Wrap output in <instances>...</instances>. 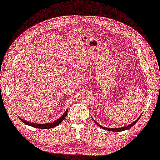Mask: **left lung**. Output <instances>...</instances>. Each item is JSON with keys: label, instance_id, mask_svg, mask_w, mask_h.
Here are the masks:
<instances>
[{"label": "left lung", "instance_id": "1", "mask_svg": "<svg viewBox=\"0 0 160 160\" xmlns=\"http://www.w3.org/2000/svg\"><path fill=\"white\" fill-rule=\"evenodd\" d=\"M139 119V118L136 120V121H135V122H133V123H132V124L131 125H127V126H125V127H123V128H105V127H103V126H101V125H100L99 123H98L97 122H95V123L98 125L99 127H100L101 128H102V129H105V130H108V131H111V132H122V131H125V130H127V129H129V128H131L132 127H133V125L136 123V122H138V119Z\"/></svg>", "mask_w": 160, "mask_h": 160}]
</instances>
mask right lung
Listing matches in <instances>:
<instances>
[{"label":"right lung","mask_w":160,"mask_h":160,"mask_svg":"<svg viewBox=\"0 0 160 160\" xmlns=\"http://www.w3.org/2000/svg\"><path fill=\"white\" fill-rule=\"evenodd\" d=\"M67 112H68V110H67L64 113V114L62 115L61 117L58 119L57 120L55 121V122L49 123H45V124H37V123H30V122H26V121L23 120L22 119H21V120L22 122L25 123L27 124L28 125H30V126H32L33 128H38V129H51V128H53L56 126H57L58 125H59L62 121L64 120V119L65 118L66 115L67 114Z\"/></svg>","instance_id":"obj_1"}]
</instances>
